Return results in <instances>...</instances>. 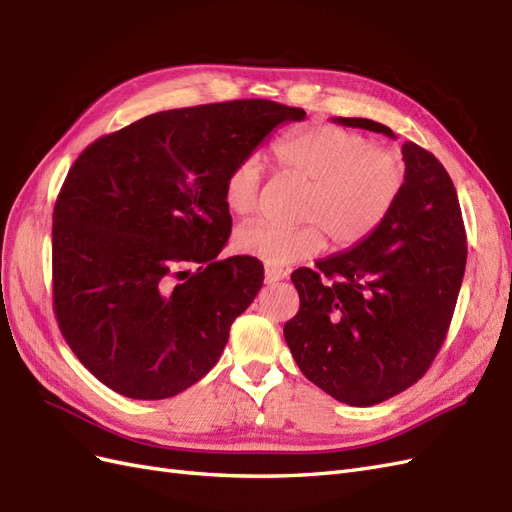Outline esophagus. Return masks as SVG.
<instances>
[{"instance_id": "obj_1", "label": "esophagus", "mask_w": 512, "mask_h": 512, "mask_svg": "<svg viewBox=\"0 0 512 512\" xmlns=\"http://www.w3.org/2000/svg\"><path fill=\"white\" fill-rule=\"evenodd\" d=\"M286 275H288V271H284V269H280V267H267V269H265V282H267V284L282 282Z\"/></svg>"}]
</instances>
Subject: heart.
<instances>
[{"instance_id": "obj_1", "label": "heart", "mask_w": 512, "mask_h": 512, "mask_svg": "<svg viewBox=\"0 0 512 512\" xmlns=\"http://www.w3.org/2000/svg\"><path fill=\"white\" fill-rule=\"evenodd\" d=\"M275 156L292 175L309 183L301 209V218L309 222L288 228L254 220L235 232L241 254L273 267L316 254L322 245L319 225L339 250L365 241L389 218L404 190V164L393 151L374 147L369 138L337 126H312L288 134L275 145ZM260 179L256 156L235 164L224 181V203L230 213L250 215L258 207Z\"/></svg>"}]
</instances>
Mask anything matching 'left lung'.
Returning a JSON list of instances; mask_svg holds the SVG:
<instances>
[{"label": "left lung", "mask_w": 512, "mask_h": 512, "mask_svg": "<svg viewBox=\"0 0 512 512\" xmlns=\"http://www.w3.org/2000/svg\"><path fill=\"white\" fill-rule=\"evenodd\" d=\"M395 138L361 117L333 119ZM406 181L382 226L352 250L292 273L299 312L286 344L307 380L348 406H374L421 380L455 312L468 245L455 185L427 149L401 147Z\"/></svg>", "instance_id": "1"}]
</instances>
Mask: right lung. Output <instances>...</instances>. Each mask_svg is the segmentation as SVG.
<instances>
[{"mask_svg":"<svg viewBox=\"0 0 512 512\" xmlns=\"http://www.w3.org/2000/svg\"><path fill=\"white\" fill-rule=\"evenodd\" d=\"M303 117L271 100L173 108L76 158L53 211V307L108 389L166 399L218 363L262 288L256 258L220 260L232 226L224 181L280 123Z\"/></svg>","mask_w":512,"mask_h":512,"instance_id":"obj_1","label":"right lung"}]
</instances>
